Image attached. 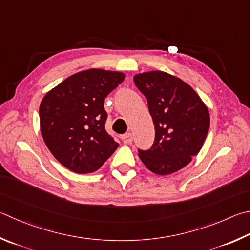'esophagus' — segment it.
Masks as SVG:
<instances>
[{
	"instance_id": "1",
	"label": "esophagus",
	"mask_w": 250,
	"mask_h": 250,
	"mask_svg": "<svg viewBox=\"0 0 250 250\" xmlns=\"http://www.w3.org/2000/svg\"><path fill=\"white\" fill-rule=\"evenodd\" d=\"M121 140L122 142H124L125 144H131L132 143V134L131 133H125L121 137Z\"/></svg>"
}]
</instances>
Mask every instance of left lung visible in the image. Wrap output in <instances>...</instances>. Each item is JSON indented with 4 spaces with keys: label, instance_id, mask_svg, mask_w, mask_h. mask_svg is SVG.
Here are the masks:
<instances>
[{
    "label": "left lung",
    "instance_id": "1",
    "mask_svg": "<svg viewBox=\"0 0 250 250\" xmlns=\"http://www.w3.org/2000/svg\"><path fill=\"white\" fill-rule=\"evenodd\" d=\"M133 81L147 99L155 128L151 148H139V156L154 174H172L200 152L210 128L208 108L191 86L165 72H145Z\"/></svg>",
    "mask_w": 250,
    "mask_h": 250
}]
</instances>
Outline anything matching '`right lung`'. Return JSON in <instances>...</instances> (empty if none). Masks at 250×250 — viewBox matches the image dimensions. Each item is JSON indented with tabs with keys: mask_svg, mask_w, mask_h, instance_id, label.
I'll list each match as a JSON object with an SVG mask.
<instances>
[{
	"mask_svg": "<svg viewBox=\"0 0 250 250\" xmlns=\"http://www.w3.org/2000/svg\"><path fill=\"white\" fill-rule=\"evenodd\" d=\"M125 78L120 72L82 71L42 98L39 117L43 141L66 168L78 174L93 172L119 146L105 129L104 102Z\"/></svg>",
	"mask_w": 250,
	"mask_h": 250,
	"instance_id": "right-lung-1",
	"label": "right lung"
}]
</instances>
